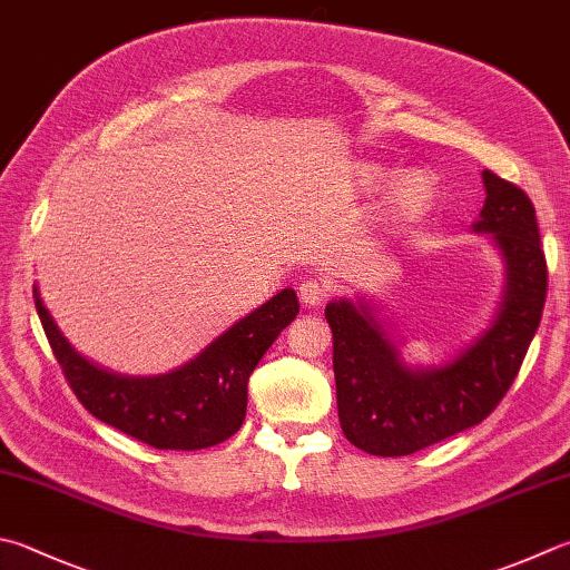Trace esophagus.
<instances>
[{"mask_svg":"<svg viewBox=\"0 0 570 570\" xmlns=\"http://www.w3.org/2000/svg\"><path fill=\"white\" fill-rule=\"evenodd\" d=\"M297 295L303 299L305 307H317L322 305V299L327 297V283L317 281V277H307V281L299 283Z\"/></svg>","mask_w":570,"mask_h":570,"instance_id":"1","label":"esophagus"}]
</instances>
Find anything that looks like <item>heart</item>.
Instances as JSON below:
<instances>
[{"mask_svg":"<svg viewBox=\"0 0 570 570\" xmlns=\"http://www.w3.org/2000/svg\"><path fill=\"white\" fill-rule=\"evenodd\" d=\"M384 178L386 174L377 166H362L357 170L360 186L367 190L377 188ZM432 196H434L432 180H429L424 174H419V170H412V174H406L396 180V184L390 188V193H386V213L396 220H412L416 216H422V213L429 208Z\"/></svg>","mask_w":570,"mask_h":570,"instance_id":"obj_1","label":"heart"}]
</instances>
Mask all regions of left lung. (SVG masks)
Returning a JSON list of instances; mask_svg holds the SVG:
<instances>
[{
  "label": "left lung",
  "instance_id": "obj_1",
  "mask_svg": "<svg viewBox=\"0 0 570 570\" xmlns=\"http://www.w3.org/2000/svg\"><path fill=\"white\" fill-rule=\"evenodd\" d=\"M476 233H491L507 287L491 327L444 367L412 370L400 357L372 307L335 299L325 307L332 327V367L340 426L374 456H406L474 426L497 410L517 380L543 315L549 271L529 196L491 170Z\"/></svg>",
  "mask_w": 570,
  "mask_h": 570
}]
</instances>
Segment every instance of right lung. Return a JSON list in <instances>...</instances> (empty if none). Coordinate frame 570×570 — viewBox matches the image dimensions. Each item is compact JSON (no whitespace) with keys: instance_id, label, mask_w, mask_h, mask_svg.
Segmentation results:
<instances>
[{"instance_id":"obj_1","label":"right lung","mask_w":570,"mask_h":570,"mask_svg":"<svg viewBox=\"0 0 570 570\" xmlns=\"http://www.w3.org/2000/svg\"><path fill=\"white\" fill-rule=\"evenodd\" d=\"M35 305L53 357L73 394L96 419L154 449H206L238 432L248 380L267 347L299 313L295 289H283L210 342L196 360L160 377L106 372L73 350L35 285Z\"/></svg>"}]
</instances>
